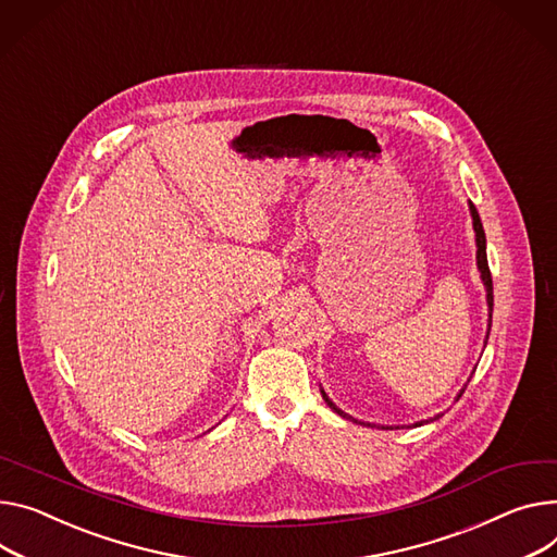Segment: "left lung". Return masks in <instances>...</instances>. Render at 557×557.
Returning <instances> with one entry per match:
<instances>
[{"instance_id":"obj_1","label":"left lung","mask_w":557,"mask_h":557,"mask_svg":"<svg viewBox=\"0 0 557 557\" xmlns=\"http://www.w3.org/2000/svg\"><path fill=\"white\" fill-rule=\"evenodd\" d=\"M470 213H473V227H475V240H478V265H480V272H482V281H484V285H486V301H488V310H491V314H488V330H491V321H493V278H491V270H488V261H486V236H484V227H482V221H480V213H478V209L470 205ZM486 341H488V334H486ZM463 393V391H461ZM461 393H459V397H461ZM323 397H325V393H323ZM325 401H327V406L334 410V412H338L341 417H348L344 410H338L327 397H325ZM440 417V414H437ZM352 419V417H350ZM414 425H421V423H414Z\"/></svg>"}]
</instances>
